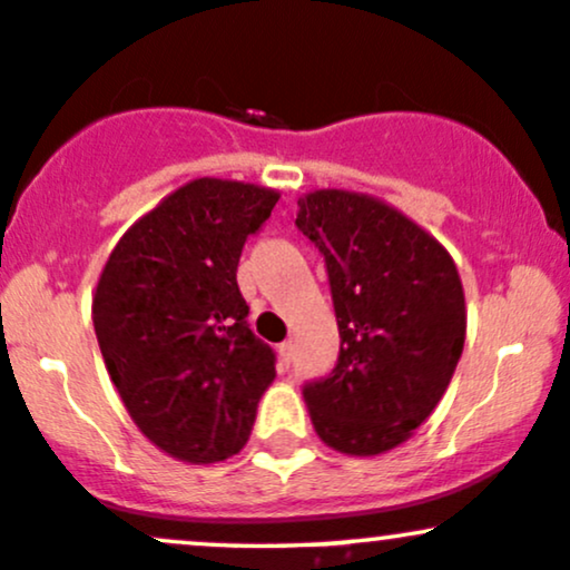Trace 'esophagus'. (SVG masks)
I'll return each instance as SVG.
<instances>
[{"label":"esophagus","mask_w":570,"mask_h":570,"mask_svg":"<svg viewBox=\"0 0 570 570\" xmlns=\"http://www.w3.org/2000/svg\"><path fill=\"white\" fill-rule=\"evenodd\" d=\"M277 358H279V370H287L293 361V345L291 342H283V345L277 347Z\"/></svg>","instance_id":"1"}]
</instances>
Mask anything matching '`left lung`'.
Segmentation results:
<instances>
[{"instance_id": "1", "label": "left lung", "mask_w": 570, "mask_h": 570, "mask_svg": "<svg viewBox=\"0 0 570 570\" xmlns=\"http://www.w3.org/2000/svg\"><path fill=\"white\" fill-rule=\"evenodd\" d=\"M296 225L326 258L340 358L304 389L328 449L377 456L396 449L443 400L468 332L456 263L430 230L385 200L312 189Z\"/></svg>"}]
</instances>
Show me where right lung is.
Returning <instances> with one entry per match:
<instances>
[{
    "mask_svg": "<svg viewBox=\"0 0 570 570\" xmlns=\"http://www.w3.org/2000/svg\"><path fill=\"white\" fill-rule=\"evenodd\" d=\"M277 200L249 181H187L125 230L97 279L108 375L144 438L179 462L238 454L277 377L236 283L244 242Z\"/></svg>",
    "mask_w": 570,
    "mask_h": 570,
    "instance_id": "obj_1",
    "label": "right lung"
}]
</instances>
